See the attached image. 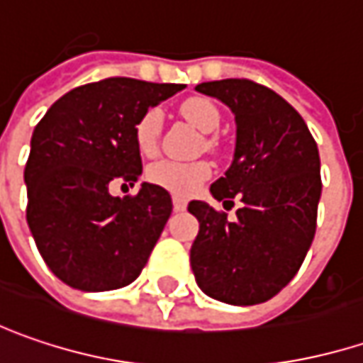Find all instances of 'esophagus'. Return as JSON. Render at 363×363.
<instances>
[{"mask_svg": "<svg viewBox=\"0 0 363 363\" xmlns=\"http://www.w3.org/2000/svg\"><path fill=\"white\" fill-rule=\"evenodd\" d=\"M172 205H174V211H184V209H186V199H182V197H172Z\"/></svg>", "mask_w": 363, "mask_h": 363, "instance_id": "obj_1", "label": "esophagus"}]
</instances>
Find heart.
<instances>
[{
    "instance_id": "b5f03b06",
    "label": "heart",
    "mask_w": 363,
    "mask_h": 363,
    "mask_svg": "<svg viewBox=\"0 0 363 363\" xmlns=\"http://www.w3.org/2000/svg\"><path fill=\"white\" fill-rule=\"evenodd\" d=\"M182 115L205 133H213L222 123L220 108L209 98H189L182 104ZM162 127H164V113L158 106L147 108L139 117L135 125V143L143 156H154L158 152ZM207 145L211 147L213 139H209ZM209 177H211V166L205 160L181 162L164 158L150 164L145 170L147 181L177 197L193 195Z\"/></svg>"
}]
</instances>
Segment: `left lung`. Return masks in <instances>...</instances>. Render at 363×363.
<instances>
[{
	"instance_id": "1",
	"label": "left lung",
	"mask_w": 363,
	"mask_h": 363,
	"mask_svg": "<svg viewBox=\"0 0 363 363\" xmlns=\"http://www.w3.org/2000/svg\"><path fill=\"white\" fill-rule=\"evenodd\" d=\"M195 90L234 113V160L211 195L224 207L238 197L242 207L230 222L207 203H189L199 220L191 267L209 298L261 304L294 279L312 245L323 189L318 147L300 113L267 86L232 77Z\"/></svg>"
}]
</instances>
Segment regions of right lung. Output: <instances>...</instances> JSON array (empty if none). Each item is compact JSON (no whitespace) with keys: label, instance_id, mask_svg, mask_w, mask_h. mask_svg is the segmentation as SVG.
<instances>
[{"label":"right lung","instance_id":"right-lung-1","mask_svg":"<svg viewBox=\"0 0 363 363\" xmlns=\"http://www.w3.org/2000/svg\"><path fill=\"white\" fill-rule=\"evenodd\" d=\"M182 84L106 77L74 88L38 121L24 168L26 222L55 275L82 291H108L135 281L172 213L168 191L143 182L135 143L139 117L181 92Z\"/></svg>","mask_w":363,"mask_h":363}]
</instances>
